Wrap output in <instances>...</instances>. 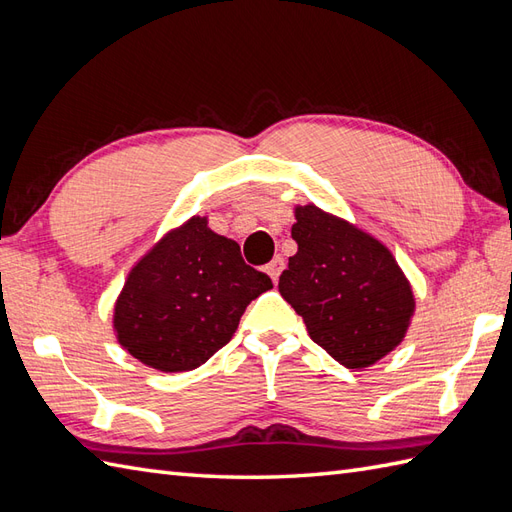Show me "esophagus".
<instances>
[{
    "mask_svg": "<svg viewBox=\"0 0 512 512\" xmlns=\"http://www.w3.org/2000/svg\"><path fill=\"white\" fill-rule=\"evenodd\" d=\"M283 266H285V261H283V257H274L270 264L266 266V272H268V277L277 283L279 281V274L283 272Z\"/></svg>",
    "mask_w": 512,
    "mask_h": 512,
    "instance_id": "esophagus-1",
    "label": "esophagus"
}]
</instances>
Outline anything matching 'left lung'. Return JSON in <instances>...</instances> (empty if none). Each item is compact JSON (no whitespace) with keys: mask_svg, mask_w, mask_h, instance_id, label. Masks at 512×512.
I'll list each match as a JSON object with an SVG mask.
<instances>
[{"mask_svg":"<svg viewBox=\"0 0 512 512\" xmlns=\"http://www.w3.org/2000/svg\"><path fill=\"white\" fill-rule=\"evenodd\" d=\"M296 255L279 277L313 342L348 370H365L396 350L415 313L413 287L389 248L372 233L324 212L296 205Z\"/></svg>","mask_w":512,"mask_h":512,"instance_id":"left-lung-1","label":"left lung"}]
</instances>
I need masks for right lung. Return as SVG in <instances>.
<instances>
[{
    "instance_id": "add662e5",
    "label": "right lung",
    "mask_w": 512,
    "mask_h": 512,
    "mask_svg": "<svg viewBox=\"0 0 512 512\" xmlns=\"http://www.w3.org/2000/svg\"><path fill=\"white\" fill-rule=\"evenodd\" d=\"M268 290V274L244 264L238 242L192 216L131 266L112 331L147 368L188 372L229 342L248 303Z\"/></svg>"
}]
</instances>
